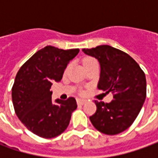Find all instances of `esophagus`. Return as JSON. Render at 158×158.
<instances>
[{"instance_id": "1", "label": "esophagus", "mask_w": 158, "mask_h": 158, "mask_svg": "<svg viewBox=\"0 0 158 158\" xmlns=\"http://www.w3.org/2000/svg\"><path fill=\"white\" fill-rule=\"evenodd\" d=\"M86 102H87L86 99H82V98H78V99H77V104H78V105H81V106L84 105Z\"/></svg>"}]
</instances>
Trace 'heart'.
Wrapping results in <instances>:
<instances>
[{"instance_id": "1", "label": "heart", "mask_w": 158, "mask_h": 158, "mask_svg": "<svg viewBox=\"0 0 158 158\" xmlns=\"http://www.w3.org/2000/svg\"><path fill=\"white\" fill-rule=\"evenodd\" d=\"M94 61H96L94 59H92V58H86L84 60H83V64L85 65V64H88V63H90V62H94ZM69 69V67L67 68V69Z\"/></svg>"}]
</instances>
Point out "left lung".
Masks as SVG:
<instances>
[{"label":"left lung","instance_id":"obj_1","mask_svg":"<svg viewBox=\"0 0 158 158\" xmlns=\"http://www.w3.org/2000/svg\"><path fill=\"white\" fill-rule=\"evenodd\" d=\"M82 52L100 64L98 88L113 94L111 103L95 101L97 111L89 117L94 127L113 135L127 129L138 116L146 98V77L127 53L107 45Z\"/></svg>","mask_w":158,"mask_h":158}]
</instances>
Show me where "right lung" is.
I'll list each match as a JSON object with an SVG mask.
<instances>
[{"instance_id":"right-lung-1","label":"right lung","mask_w":158,"mask_h":158,"mask_svg":"<svg viewBox=\"0 0 158 158\" xmlns=\"http://www.w3.org/2000/svg\"><path fill=\"white\" fill-rule=\"evenodd\" d=\"M79 49L63 50L47 46L34 53L18 70L12 87L15 114L33 134L43 138L60 135L77 107L74 98L52 102V82H59Z\"/></svg>"}]
</instances>
